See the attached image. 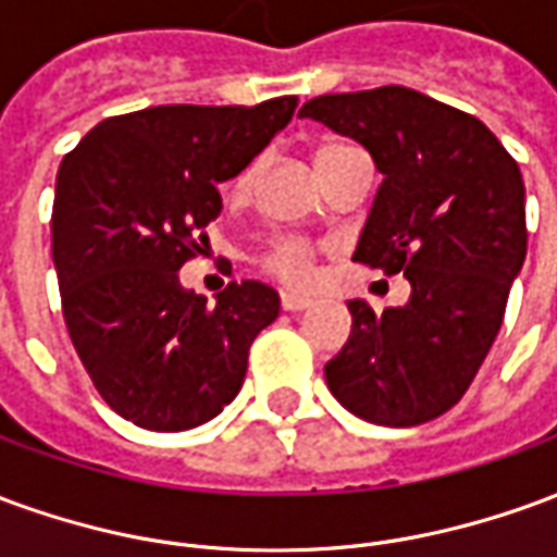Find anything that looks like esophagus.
<instances>
[{"mask_svg": "<svg viewBox=\"0 0 557 557\" xmlns=\"http://www.w3.org/2000/svg\"><path fill=\"white\" fill-rule=\"evenodd\" d=\"M280 307L289 310V313H298V310L313 307V298H310V295H301V292H283V295H280Z\"/></svg>", "mask_w": 557, "mask_h": 557, "instance_id": "1", "label": "esophagus"}]
</instances>
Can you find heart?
<instances>
[{"mask_svg": "<svg viewBox=\"0 0 557 557\" xmlns=\"http://www.w3.org/2000/svg\"><path fill=\"white\" fill-rule=\"evenodd\" d=\"M337 143H331V146L319 148V158H325L331 151H337ZM259 170H262V160H250L242 172H238V178H235V194H250L253 190L256 178H259ZM315 247L310 238H301V235H286V238H277V242L271 244L262 256V268H265L271 277L283 280V283H307L310 280V271H313V259H315Z\"/></svg>", "mask_w": 557, "mask_h": 557, "instance_id": "1", "label": "heart"}]
</instances>
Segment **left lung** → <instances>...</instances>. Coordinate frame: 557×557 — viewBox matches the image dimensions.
Masks as SVG:
<instances>
[{
    "instance_id": "8db88e82",
    "label": "left lung",
    "mask_w": 557,
    "mask_h": 557,
    "mask_svg": "<svg viewBox=\"0 0 557 557\" xmlns=\"http://www.w3.org/2000/svg\"><path fill=\"white\" fill-rule=\"evenodd\" d=\"M298 115L373 154L382 187L351 259L411 283L409 301L385 313L349 301L327 387L379 426L426 423L474 382L525 262L519 163L480 119L406 86L319 95Z\"/></svg>"
}]
</instances>
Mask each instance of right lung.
Returning a JSON list of instances; mask_svg holds the SVG:
<instances>
[{
    "label": "right lung",
    "mask_w": 557,
    "mask_h": 557,
    "mask_svg": "<svg viewBox=\"0 0 557 557\" xmlns=\"http://www.w3.org/2000/svg\"><path fill=\"white\" fill-rule=\"evenodd\" d=\"M298 98L256 107L170 103L113 115L65 154L55 178L53 262L62 313L103 403L143 430L218 418L242 391L247 351L280 313L259 280L208 304L184 289L235 178L292 122Z\"/></svg>",
    "instance_id": "add662e5"
}]
</instances>
